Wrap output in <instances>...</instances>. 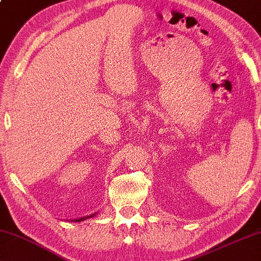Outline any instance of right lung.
Segmentation results:
<instances>
[{"label": "right lung", "instance_id": "obj_1", "mask_svg": "<svg viewBox=\"0 0 261 261\" xmlns=\"http://www.w3.org/2000/svg\"><path fill=\"white\" fill-rule=\"evenodd\" d=\"M94 215H91V216H87V217H83V218H79V219H74V220H71V222H83V220H85V219H87V218H91V217H93Z\"/></svg>", "mask_w": 261, "mask_h": 261}]
</instances>
